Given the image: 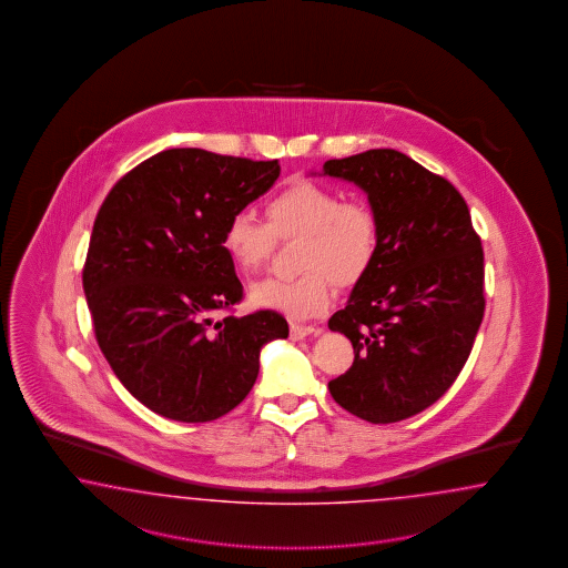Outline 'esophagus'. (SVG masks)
I'll list each match as a JSON object with an SVG mask.
<instances>
[{"instance_id": "esophagus-1", "label": "esophagus", "mask_w": 568, "mask_h": 568, "mask_svg": "<svg viewBox=\"0 0 568 568\" xmlns=\"http://www.w3.org/2000/svg\"><path fill=\"white\" fill-rule=\"evenodd\" d=\"M321 333V328L312 327V325H292L290 327V337L292 339H304L308 335H316Z\"/></svg>"}]
</instances>
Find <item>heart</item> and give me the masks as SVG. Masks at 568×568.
Instances as JSON below:
<instances>
[{
	"instance_id": "1",
	"label": "heart",
	"mask_w": 568,
	"mask_h": 568,
	"mask_svg": "<svg viewBox=\"0 0 568 568\" xmlns=\"http://www.w3.org/2000/svg\"><path fill=\"white\" fill-rule=\"evenodd\" d=\"M295 278L260 281L250 297L293 321L312 318L333 302L335 283L354 285L373 266L378 247V221L373 207L358 200L344 202L339 191L297 181L266 204V223L252 212H237L224 226L223 250L241 276L264 268L275 240H297Z\"/></svg>"
}]
</instances>
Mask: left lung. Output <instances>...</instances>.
Segmentation results:
<instances>
[{"label":"left lung","mask_w":568,"mask_h":568,"mask_svg":"<svg viewBox=\"0 0 568 568\" xmlns=\"http://www.w3.org/2000/svg\"><path fill=\"white\" fill-rule=\"evenodd\" d=\"M323 172L356 183L378 221L373 266L328 318L354 345L328 392L368 423H397L435 404L468 361L485 312L481 240L460 191L402 152L327 160Z\"/></svg>","instance_id":"1"}]
</instances>
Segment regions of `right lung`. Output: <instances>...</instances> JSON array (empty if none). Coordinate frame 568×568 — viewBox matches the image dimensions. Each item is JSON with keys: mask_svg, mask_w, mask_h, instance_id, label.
<instances>
[{"mask_svg": "<svg viewBox=\"0 0 568 568\" xmlns=\"http://www.w3.org/2000/svg\"><path fill=\"white\" fill-rule=\"evenodd\" d=\"M278 172V160L174 148L103 200L83 268L87 306L105 361L152 413L181 423L231 413L256 383L262 345L290 335L273 310L214 321L243 297L224 226Z\"/></svg>", "mask_w": 568, "mask_h": 568, "instance_id": "add662e5", "label": "right lung"}]
</instances>
